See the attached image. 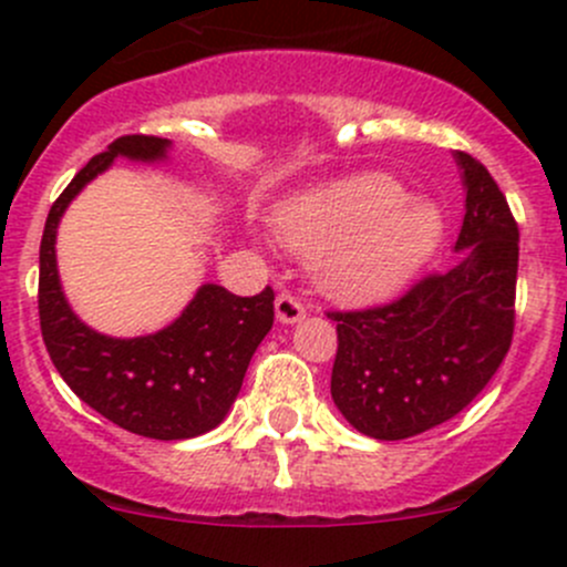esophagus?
Wrapping results in <instances>:
<instances>
[{
	"label": "esophagus",
	"mask_w": 567,
	"mask_h": 567,
	"mask_svg": "<svg viewBox=\"0 0 567 567\" xmlns=\"http://www.w3.org/2000/svg\"><path fill=\"white\" fill-rule=\"evenodd\" d=\"M274 312H277L279 323H299V320L307 315L303 303L290 293H279L277 301H274Z\"/></svg>",
	"instance_id": "esophagus-1"
}]
</instances>
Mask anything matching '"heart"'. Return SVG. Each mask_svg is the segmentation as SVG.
<instances>
[{
    "instance_id": "1",
    "label": "heart",
    "mask_w": 567,
    "mask_h": 567,
    "mask_svg": "<svg viewBox=\"0 0 567 567\" xmlns=\"http://www.w3.org/2000/svg\"><path fill=\"white\" fill-rule=\"evenodd\" d=\"M277 238L312 260L331 299L389 296L415 277L437 247L443 219L432 204H410L391 176H355L293 198L274 217Z\"/></svg>"
}]
</instances>
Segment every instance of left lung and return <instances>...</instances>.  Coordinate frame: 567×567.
<instances>
[{"mask_svg":"<svg viewBox=\"0 0 567 567\" xmlns=\"http://www.w3.org/2000/svg\"><path fill=\"white\" fill-rule=\"evenodd\" d=\"M464 219L456 264L402 299L337 320L331 396L374 440H404L462 413L503 363L514 337L519 225L492 174L456 152Z\"/></svg>","mask_w":567,"mask_h":567,"instance_id":"obj_1","label":"left lung"}]
</instances>
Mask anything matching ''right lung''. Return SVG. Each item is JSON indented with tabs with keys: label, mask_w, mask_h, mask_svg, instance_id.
Instances as JSON below:
<instances>
[{
	"label": "right lung",
	"mask_w": 567,
	"mask_h": 567,
	"mask_svg": "<svg viewBox=\"0 0 567 567\" xmlns=\"http://www.w3.org/2000/svg\"><path fill=\"white\" fill-rule=\"evenodd\" d=\"M168 148V138L124 135L68 184L40 241L38 307L53 367L89 408L141 437L189 440L223 424L236 402L249 359L271 331L274 290L241 299L219 285H200L163 331L118 339L89 329L70 309L56 268V228L70 200L116 157L159 163Z\"/></svg>",
	"instance_id": "right-lung-1"
}]
</instances>
